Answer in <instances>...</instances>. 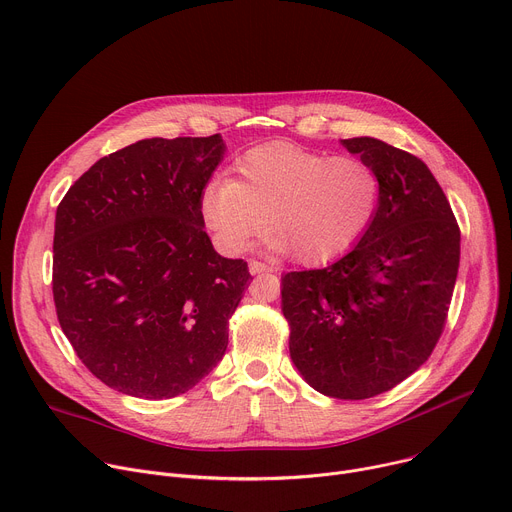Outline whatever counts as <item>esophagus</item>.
I'll return each mask as SVG.
<instances>
[{
  "label": "esophagus",
  "instance_id": "34e87169",
  "mask_svg": "<svg viewBox=\"0 0 512 512\" xmlns=\"http://www.w3.org/2000/svg\"><path fill=\"white\" fill-rule=\"evenodd\" d=\"M249 271L253 273V275H259V273H273L275 271V267H271V265H267V263H261V261H251L249 263Z\"/></svg>",
  "mask_w": 512,
  "mask_h": 512
}]
</instances>
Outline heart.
Returning a JSON list of instances; mask_svg holds the SVG:
<instances>
[{"instance_id": "b5f03b06", "label": "heart", "mask_w": 512, "mask_h": 512, "mask_svg": "<svg viewBox=\"0 0 512 512\" xmlns=\"http://www.w3.org/2000/svg\"><path fill=\"white\" fill-rule=\"evenodd\" d=\"M382 198L384 179L374 163L277 141L237 159L230 181H210L200 210L226 253H243L267 220L271 251L318 265L359 243Z\"/></svg>"}]
</instances>
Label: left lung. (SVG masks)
I'll return each mask as SVG.
<instances>
[{
	"instance_id": "obj_1",
	"label": "left lung",
	"mask_w": 512,
	"mask_h": 512,
	"mask_svg": "<svg viewBox=\"0 0 512 512\" xmlns=\"http://www.w3.org/2000/svg\"><path fill=\"white\" fill-rule=\"evenodd\" d=\"M384 179L376 220L337 263L282 277L290 355L324 396L365 400L433 353L457 280L459 226L429 167L378 138L343 141Z\"/></svg>"
}]
</instances>
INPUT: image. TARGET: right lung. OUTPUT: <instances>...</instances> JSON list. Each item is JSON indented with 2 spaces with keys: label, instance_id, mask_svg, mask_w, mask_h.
I'll return each instance as SVG.
<instances>
[{
  "label": "right lung",
  "instance_id": "right-lung-1",
  "mask_svg": "<svg viewBox=\"0 0 512 512\" xmlns=\"http://www.w3.org/2000/svg\"><path fill=\"white\" fill-rule=\"evenodd\" d=\"M224 143L145 138L91 165L57 208L53 298L65 337L108 388L163 400L222 359L253 280L220 257L200 210Z\"/></svg>",
  "mask_w": 512,
  "mask_h": 512
}]
</instances>
